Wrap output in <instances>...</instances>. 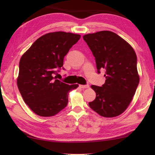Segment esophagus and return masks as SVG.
<instances>
[{
  "mask_svg": "<svg viewBox=\"0 0 155 155\" xmlns=\"http://www.w3.org/2000/svg\"><path fill=\"white\" fill-rule=\"evenodd\" d=\"M79 87L82 88V89H85V88H88L89 85H79Z\"/></svg>",
  "mask_w": 155,
  "mask_h": 155,
  "instance_id": "1",
  "label": "esophagus"
}]
</instances>
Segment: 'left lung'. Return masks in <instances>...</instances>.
Returning <instances> with one entry per match:
<instances>
[{
  "mask_svg": "<svg viewBox=\"0 0 155 155\" xmlns=\"http://www.w3.org/2000/svg\"><path fill=\"white\" fill-rule=\"evenodd\" d=\"M83 38L95 57L98 74L101 69L105 70L104 84L91 86L96 97L89 106L101 116H117L129 105L140 82L135 52L111 31H99Z\"/></svg>",
  "mask_w": 155,
  "mask_h": 155,
  "instance_id": "1",
  "label": "left lung"
}]
</instances>
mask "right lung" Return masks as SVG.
<instances>
[{
	"label": "right lung",
	"instance_id": "right-lung-1",
	"mask_svg": "<svg viewBox=\"0 0 155 155\" xmlns=\"http://www.w3.org/2000/svg\"><path fill=\"white\" fill-rule=\"evenodd\" d=\"M80 35L62 31L40 37L21 57L18 90L25 103L40 116L50 117L67 106L68 92L78 85H68L54 77L64 70V57Z\"/></svg>",
	"mask_w": 155,
	"mask_h": 155
}]
</instances>
